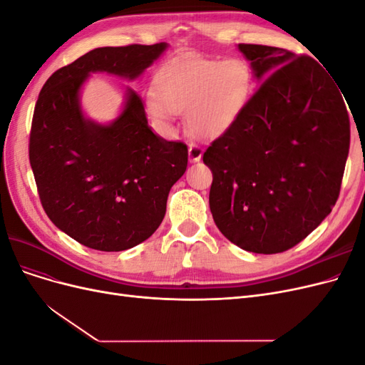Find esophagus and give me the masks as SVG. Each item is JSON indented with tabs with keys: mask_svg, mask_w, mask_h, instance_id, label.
<instances>
[{
	"mask_svg": "<svg viewBox=\"0 0 365 365\" xmlns=\"http://www.w3.org/2000/svg\"><path fill=\"white\" fill-rule=\"evenodd\" d=\"M202 148L200 145H196V143H190L189 145V158L190 161H200L202 157Z\"/></svg>",
	"mask_w": 365,
	"mask_h": 365,
	"instance_id": "1",
	"label": "esophagus"
}]
</instances>
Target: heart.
Listing matches in <instances>:
<instances>
[{
    "label": "heart",
    "instance_id": "obj_1",
    "mask_svg": "<svg viewBox=\"0 0 365 365\" xmlns=\"http://www.w3.org/2000/svg\"><path fill=\"white\" fill-rule=\"evenodd\" d=\"M251 83V71L240 59L185 58L161 71L157 91H148L146 103L153 117L168 123L185 111L192 134L212 138L233 123L248 101Z\"/></svg>",
    "mask_w": 365,
    "mask_h": 365
}]
</instances>
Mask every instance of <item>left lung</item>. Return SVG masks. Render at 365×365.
<instances>
[{"label":"left lung","mask_w":365,"mask_h":365,"mask_svg":"<svg viewBox=\"0 0 365 365\" xmlns=\"http://www.w3.org/2000/svg\"><path fill=\"white\" fill-rule=\"evenodd\" d=\"M239 50L263 82L204 152L213 173L210 210L242 250L283 252L338 200L350 146L347 101L311 56L257 43Z\"/></svg>","instance_id":"obj_1"}]
</instances>
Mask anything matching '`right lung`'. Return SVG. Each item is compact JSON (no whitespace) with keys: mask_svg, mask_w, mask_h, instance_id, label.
Here are the masks:
<instances>
[{"mask_svg":"<svg viewBox=\"0 0 365 365\" xmlns=\"http://www.w3.org/2000/svg\"><path fill=\"white\" fill-rule=\"evenodd\" d=\"M165 47L91 50L54 71L39 93L29 141L39 200L51 222L88 248L123 251L155 233L189 150L182 141L153 134L132 90L114 123L86 120L81 86L94 71L135 79Z\"/></svg>","mask_w":365,"mask_h":365,"instance_id":"add662e5","label":"right lung"}]
</instances>
